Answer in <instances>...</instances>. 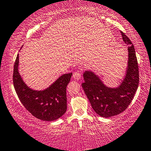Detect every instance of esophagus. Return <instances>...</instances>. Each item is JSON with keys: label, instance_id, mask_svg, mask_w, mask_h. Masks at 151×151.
Instances as JSON below:
<instances>
[{"label": "esophagus", "instance_id": "obj_1", "mask_svg": "<svg viewBox=\"0 0 151 151\" xmlns=\"http://www.w3.org/2000/svg\"><path fill=\"white\" fill-rule=\"evenodd\" d=\"M80 76H81V74H80V71H76V72L74 73L73 75V78L75 79V80H80Z\"/></svg>", "mask_w": 151, "mask_h": 151}]
</instances>
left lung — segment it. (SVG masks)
<instances>
[{"label":"left lung","mask_w":151,"mask_h":151,"mask_svg":"<svg viewBox=\"0 0 151 151\" xmlns=\"http://www.w3.org/2000/svg\"><path fill=\"white\" fill-rule=\"evenodd\" d=\"M123 40L128 45V60L126 74L117 87H109L99 76L90 69L83 73L82 86L93 110L103 117H113L125 111L134 98L139 84V71L135 49L131 40L121 32Z\"/></svg>","instance_id":"8db88e82"}]
</instances>
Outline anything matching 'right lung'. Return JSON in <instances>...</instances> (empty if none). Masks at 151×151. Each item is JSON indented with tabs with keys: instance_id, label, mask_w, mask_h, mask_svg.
<instances>
[{
	"instance_id": "obj_1",
	"label": "right lung",
	"mask_w": 151,
	"mask_h": 151,
	"mask_svg": "<svg viewBox=\"0 0 151 151\" xmlns=\"http://www.w3.org/2000/svg\"><path fill=\"white\" fill-rule=\"evenodd\" d=\"M19 54L13 71V85L18 97L32 115L43 121L50 122L61 117L67 111V86L72 73L63 74L44 90H34L23 80L19 71Z\"/></svg>"
}]
</instances>
